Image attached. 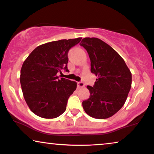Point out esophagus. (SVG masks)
<instances>
[{
  "mask_svg": "<svg viewBox=\"0 0 154 154\" xmlns=\"http://www.w3.org/2000/svg\"><path fill=\"white\" fill-rule=\"evenodd\" d=\"M84 86H85V84H84V82H77V87H78V88H83V87H84Z\"/></svg>",
  "mask_w": 154,
  "mask_h": 154,
  "instance_id": "1",
  "label": "esophagus"
}]
</instances>
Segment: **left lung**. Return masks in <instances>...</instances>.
<instances>
[{
	"instance_id": "8db88e82",
	"label": "left lung",
	"mask_w": 154,
	"mask_h": 154,
	"mask_svg": "<svg viewBox=\"0 0 154 154\" xmlns=\"http://www.w3.org/2000/svg\"><path fill=\"white\" fill-rule=\"evenodd\" d=\"M80 45L86 50L91 72L97 77L93 87L87 86L90 97L83 101L82 106L92 118H110L127 100L131 87V72L120 55L100 38H84Z\"/></svg>"
}]
</instances>
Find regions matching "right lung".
Here are the masks:
<instances>
[{"instance_id":"add662e5","label":"right lung","mask_w":154,"mask_h":154,"mask_svg":"<svg viewBox=\"0 0 154 154\" xmlns=\"http://www.w3.org/2000/svg\"><path fill=\"white\" fill-rule=\"evenodd\" d=\"M82 38L62 39L36 47L23 63L20 82L29 109L41 118L52 119L66 109L68 100L77 88V83L57 73L68 71V53Z\"/></svg>"}]
</instances>
